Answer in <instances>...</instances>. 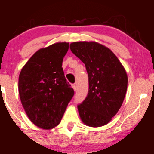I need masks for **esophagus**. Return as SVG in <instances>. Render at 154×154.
I'll list each match as a JSON object with an SVG mask.
<instances>
[{"instance_id": "34e87169", "label": "esophagus", "mask_w": 154, "mask_h": 154, "mask_svg": "<svg viewBox=\"0 0 154 154\" xmlns=\"http://www.w3.org/2000/svg\"><path fill=\"white\" fill-rule=\"evenodd\" d=\"M72 88H73V89H74V91H76V90H77V87H76V85H75V84L72 85Z\"/></svg>"}]
</instances>
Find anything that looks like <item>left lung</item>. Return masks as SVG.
<instances>
[{
    "instance_id": "1",
    "label": "left lung",
    "mask_w": 154,
    "mask_h": 154,
    "mask_svg": "<svg viewBox=\"0 0 154 154\" xmlns=\"http://www.w3.org/2000/svg\"><path fill=\"white\" fill-rule=\"evenodd\" d=\"M70 49L85 63L88 75V95L77 106L80 119L92 128L106 125L125 99L128 82L125 69L109 48L97 42H74Z\"/></svg>"
}]
</instances>
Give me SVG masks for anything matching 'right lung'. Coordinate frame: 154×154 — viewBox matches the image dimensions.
I'll return each mask as SVG.
<instances>
[{"instance_id":"obj_1","label":"right lung","mask_w":154,"mask_h":154,"mask_svg":"<svg viewBox=\"0 0 154 154\" xmlns=\"http://www.w3.org/2000/svg\"><path fill=\"white\" fill-rule=\"evenodd\" d=\"M69 43H56L35 53L21 70L19 93L28 118L51 130L61 122L74 90L65 78L63 59Z\"/></svg>"}]
</instances>
